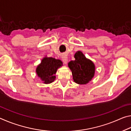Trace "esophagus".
Listing matches in <instances>:
<instances>
[{
  "label": "esophagus",
  "instance_id": "34e87169",
  "mask_svg": "<svg viewBox=\"0 0 131 131\" xmlns=\"http://www.w3.org/2000/svg\"><path fill=\"white\" fill-rule=\"evenodd\" d=\"M62 59L63 63L65 64H66L68 63V56L66 55H62Z\"/></svg>",
  "mask_w": 131,
  "mask_h": 131
}]
</instances>
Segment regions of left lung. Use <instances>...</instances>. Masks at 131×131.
Masks as SVG:
<instances>
[{
  "label": "left lung",
  "mask_w": 131,
  "mask_h": 131,
  "mask_svg": "<svg viewBox=\"0 0 131 131\" xmlns=\"http://www.w3.org/2000/svg\"><path fill=\"white\" fill-rule=\"evenodd\" d=\"M74 61L68 63V66L72 71L74 82L78 84H86L94 76L95 67L94 63L86 58L81 51L74 54Z\"/></svg>",
  "instance_id": "1"
}]
</instances>
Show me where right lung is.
<instances>
[{
	"instance_id": "right-lung-1",
	"label": "right lung",
	"mask_w": 131,
	"mask_h": 131,
	"mask_svg": "<svg viewBox=\"0 0 131 131\" xmlns=\"http://www.w3.org/2000/svg\"><path fill=\"white\" fill-rule=\"evenodd\" d=\"M62 66V62L59 59L51 57H44L40 64L36 68V73L44 84H50L55 79L54 74L57 69Z\"/></svg>"
}]
</instances>
